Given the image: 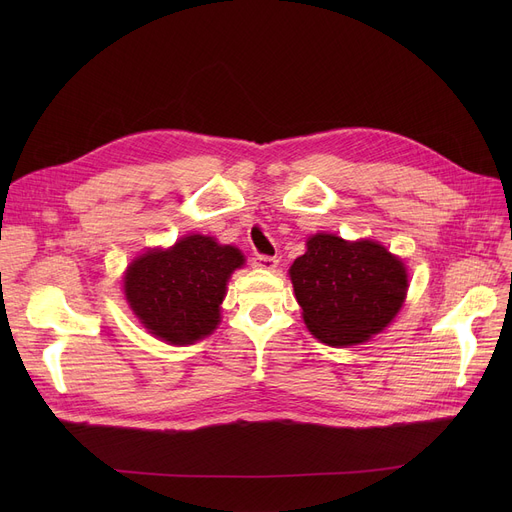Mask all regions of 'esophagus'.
Masks as SVG:
<instances>
[{
	"instance_id": "obj_1",
	"label": "esophagus",
	"mask_w": 512,
	"mask_h": 512,
	"mask_svg": "<svg viewBox=\"0 0 512 512\" xmlns=\"http://www.w3.org/2000/svg\"><path fill=\"white\" fill-rule=\"evenodd\" d=\"M253 265L259 267V270H276L278 259L270 257V255H255L253 257Z\"/></svg>"
}]
</instances>
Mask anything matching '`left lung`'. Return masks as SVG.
I'll return each instance as SVG.
<instances>
[{
	"label": "left lung",
	"instance_id": "1",
	"mask_svg": "<svg viewBox=\"0 0 512 512\" xmlns=\"http://www.w3.org/2000/svg\"><path fill=\"white\" fill-rule=\"evenodd\" d=\"M290 280L309 332L330 346H351L382 332L407 297V267L380 242L313 234Z\"/></svg>",
	"mask_w": 512,
	"mask_h": 512
}]
</instances>
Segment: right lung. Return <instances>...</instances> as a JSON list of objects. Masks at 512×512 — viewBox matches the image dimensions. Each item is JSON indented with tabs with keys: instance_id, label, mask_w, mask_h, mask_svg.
Instances as JSON below:
<instances>
[{
	"instance_id": "add662e5",
	"label": "right lung",
	"mask_w": 512,
	"mask_h": 512,
	"mask_svg": "<svg viewBox=\"0 0 512 512\" xmlns=\"http://www.w3.org/2000/svg\"><path fill=\"white\" fill-rule=\"evenodd\" d=\"M245 265L232 245L188 234L170 249H149L124 274V294L143 328L168 344H193L220 324L234 270Z\"/></svg>"
}]
</instances>
